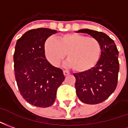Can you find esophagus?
<instances>
[{
  "instance_id": "esophagus-1",
  "label": "esophagus",
  "mask_w": 128,
  "mask_h": 128,
  "mask_svg": "<svg viewBox=\"0 0 128 128\" xmlns=\"http://www.w3.org/2000/svg\"><path fill=\"white\" fill-rule=\"evenodd\" d=\"M63 74L65 76H68L70 74V72H68L67 71H63Z\"/></svg>"
}]
</instances>
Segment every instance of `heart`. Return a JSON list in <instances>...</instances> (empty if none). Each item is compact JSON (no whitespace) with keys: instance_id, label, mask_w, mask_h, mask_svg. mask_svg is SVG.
Returning <instances> with one entry per match:
<instances>
[{"instance_id":"1","label":"heart","mask_w":128,"mask_h":128,"mask_svg":"<svg viewBox=\"0 0 128 128\" xmlns=\"http://www.w3.org/2000/svg\"><path fill=\"white\" fill-rule=\"evenodd\" d=\"M44 50L47 59L54 66L59 65L67 54V65L76 72L82 73L90 70L98 63L102 46L95 37L69 33L58 40L48 38L45 42Z\"/></svg>"}]
</instances>
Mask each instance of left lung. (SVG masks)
I'll use <instances>...</instances> for the list:
<instances>
[{
	"label": "left lung",
	"instance_id": "8db88e82",
	"mask_svg": "<svg viewBox=\"0 0 128 128\" xmlns=\"http://www.w3.org/2000/svg\"><path fill=\"white\" fill-rule=\"evenodd\" d=\"M76 32L90 34L98 40L102 46L101 56L94 68L86 72L74 74L76 94L83 103H101L113 93L117 85L119 52L113 40L104 32L87 28Z\"/></svg>",
	"mask_w": 128,
	"mask_h": 128
}]
</instances>
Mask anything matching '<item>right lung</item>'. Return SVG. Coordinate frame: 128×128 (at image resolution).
<instances>
[{"label": "right lung", "mask_w": 128, "mask_h": 128, "mask_svg": "<svg viewBox=\"0 0 128 128\" xmlns=\"http://www.w3.org/2000/svg\"><path fill=\"white\" fill-rule=\"evenodd\" d=\"M56 32L46 28L30 30L15 47V77L20 93L27 102L37 107L52 106L57 88L65 80L63 70L51 65L45 56L46 41Z\"/></svg>", "instance_id": "right-lung-1"}]
</instances>
